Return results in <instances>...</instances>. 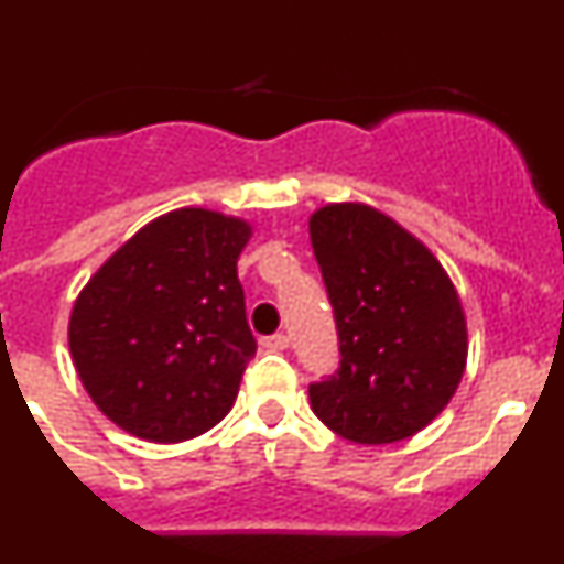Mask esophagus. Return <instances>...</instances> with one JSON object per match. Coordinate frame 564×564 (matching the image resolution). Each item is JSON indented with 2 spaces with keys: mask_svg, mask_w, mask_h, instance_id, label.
Wrapping results in <instances>:
<instances>
[{
  "mask_svg": "<svg viewBox=\"0 0 564 564\" xmlns=\"http://www.w3.org/2000/svg\"><path fill=\"white\" fill-rule=\"evenodd\" d=\"M288 344H291V338H288L285 333H273V336L262 338V347H265V350H288Z\"/></svg>",
  "mask_w": 564,
  "mask_h": 564,
  "instance_id": "obj_1",
  "label": "esophagus"
}]
</instances>
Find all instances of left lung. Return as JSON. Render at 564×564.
<instances>
[{
    "label": "left lung",
    "mask_w": 564,
    "mask_h": 564,
    "mask_svg": "<svg viewBox=\"0 0 564 564\" xmlns=\"http://www.w3.org/2000/svg\"><path fill=\"white\" fill-rule=\"evenodd\" d=\"M307 226L341 341L336 376L311 387L313 412L344 441H406L466 372L460 293L415 234L367 203H327Z\"/></svg>",
    "instance_id": "8db88e82"
}]
</instances>
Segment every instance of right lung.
<instances>
[{
  "mask_svg": "<svg viewBox=\"0 0 564 564\" xmlns=\"http://www.w3.org/2000/svg\"><path fill=\"white\" fill-rule=\"evenodd\" d=\"M251 234L242 217L174 208L89 276L69 311V356L115 426L181 443L231 412L257 352L237 276Z\"/></svg>",
  "mask_w": 564,
  "mask_h": 564,
  "instance_id": "obj_1",
  "label": "right lung"
}]
</instances>
